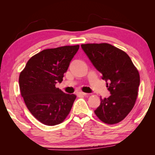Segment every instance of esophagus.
Returning a JSON list of instances; mask_svg holds the SVG:
<instances>
[{"mask_svg": "<svg viewBox=\"0 0 155 155\" xmlns=\"http://www.w3.org/2000/svg\"><path fill=\"white\" fill-rule=\"evenodd\" d=\"M77 94H78V95H82V96H87V94L82 92V91H81V92H78Z\"/></svg>", "mask_w": 155, "mask_h": 155, "instance_id": "1", "label": "esophagus"}]
</instances>
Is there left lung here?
Segmentation results:
<instances>
[{"instance_id": "1", "label": "left lung", "mask_w": 155, "mask_h": 155, "mask_svg": "<svg viewBox=\"0 0 155 155\" xmlns=\"http://www.w3.org/2000/svg\"><path fill=\"white\" fill-rule=\"evenodd\" d=\"M81 48L107 82L111 96L103 99L94 113L103 122L122 121L135 105L140 78L129 56L109 44H81Z\"/></svg>"}]
</instances>
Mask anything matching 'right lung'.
<instances>
[{
	"instance_id": "right-lung-1",
	"label": "right lung",
	"mask_w": 155,
	"mask_h": 155,
	"mask_svg": "<svg viewBox=\"0 0 155 155\" xmlns=\"http://www.w3.org/2000/svg\"><path fill=\"white\" fill-rule=\"evenodd\" d=\"M79 45L46 49L28 60L20 72L21 95L28 109L44 124L54 126L66 118L75 101L74 94H68L55 87L61 83Z\"/></svg>"
}]
</instances>
